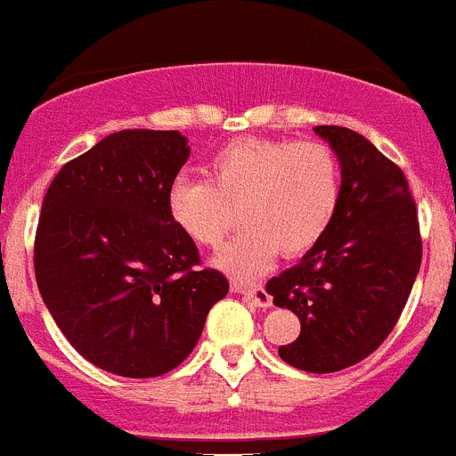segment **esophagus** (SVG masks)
<instances>
[{"instance_id": "1", "label": "esophagus", "mask_w": 456, "mask_h": 456, "mask_svg": "<svg viewBox=\"0 0 456 456\" xmlns=\"http://www.w3.org/2000/svg\"><path fill=\"white\" fill-rule=\"evenodd\" d=\"M232 292L240 294V297H246L248 301L257 305V308H269L273 301H271V294L264 289V287H250V285H243V282H232Z\"/></svg>"}]
</instances>
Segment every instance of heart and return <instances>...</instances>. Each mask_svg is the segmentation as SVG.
<instances>
[{"label": "heart", "instance_id": "obj_1", "mask_svg": "<svg viewBox=\"0 0 456 456\" xmlns=\"http://www.w3.org/2000/svg\"><path fill=\"white\" fill-rule=\"evenodd\" d=\"M208 178H175L169 216L192 243L217 248L239 208L246 227L216 257V266L239 278L262 273L278 250L285 257L313 250L334 224L343 194L338 157L320 141H229L208 162Z\"/></svg>", "mask_w": 456, "mask_h": 456}]
</instances>
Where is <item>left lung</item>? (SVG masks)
Returning <instances> with one entry per match:
<instances>
[{
	"mask_svg": "<svg viewBox=\"0 0 456 456\" xmlns=\"http://www.w3.org/2000/svg\"><path fill=\"white\" fill-rule=\"evenodd\" d=\"M343 175L327 236L266 282L273 304L299 317L301 334L278 347L282 362L334 373L366 359L389 336L422 264L417 210L403 171L362 134L315 127Z\"/></svg>",
	"mask_w": 456,
	"mask_h": 456,
	"instance_id": "1",
	"label": "left lung"
}]
</instances>
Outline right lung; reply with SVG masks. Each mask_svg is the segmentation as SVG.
Masks as SVG:
<instances>
[{"mask_svg": "<svg viewBox=\"0 0 456 456\" xmlns=\"http://www.w3.org/2000/svg\"><path fill=\"white\" fill-rule=\"evenodd\" d=\"M190 157L181 132L125 129L64 164L41 206L34 271L41 299L90 364L157 378L183 364L229 292L169 216Z\"/></svg>", "mask_w": 456, "mask_h": 456, "instance_id": "1", "label": "right lung"}]
</instances>
